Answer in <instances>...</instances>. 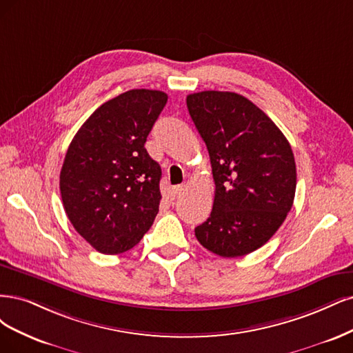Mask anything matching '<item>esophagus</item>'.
Instances as JSON below:
<instances>
[{"label": "esophagus", "mask_w": 353, "mask_h": 353, "mask_svg": "<svg viewBox=\"0 0 353 353\" xmlns=\"http://www.w3.org/2000/svg\"><path fill=\"white\" fill-rule=\"evenodd\" d=\"M185 190V186L183 185H179V186H174L173 188V198H179L181 193H183Z\"/></svg>", "instance_id": "1"}]
</instances>
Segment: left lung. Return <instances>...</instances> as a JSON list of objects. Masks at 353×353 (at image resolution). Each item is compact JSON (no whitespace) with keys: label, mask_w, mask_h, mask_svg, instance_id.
<instances>
[{"label":"left lung","mask_w":353,"mask_h":353,"mask_svg":"<svg viewBox=\"0 0 353 353\" xmlns=\"http://www.w3.org/2000/svg\"><path fill=\"white\" fill-rule=\"evenodd\" d=\"M186 105L207 145L215 183L212 211L195 229L199 243L223 258L265 245L286 220L296 164L286 136L254 102L234 92L190 94Z\"/></svg>","instance_id":"obj_1"}]
</instances>
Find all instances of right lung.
<instances>
[{"instance_id":"add662e5","label":"right lung","mask_w":353,"mask_h":353,"mask_svg":"<svg viewBox=\"0 0 353 353\" xmlns=\"http://www.w3.org/2000/svg\"><path fill=\"white\" fill-rule=\"evenodd\" d=\"M167 94L132 89L104 102L77 130L60 173L64 211L98 252L117 255L152 225L161 167L145 150Z\"/></svg>"}]
</instances>
